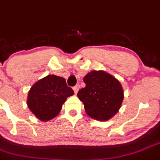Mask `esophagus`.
<instances>
[{
	"mask_svg": "<svg viewBox=\"0 0 160 160\" xmlns=\"http://www.w3.org/2000/svg\"><path fill=\"white\" fill-rule=\"evenodd\" d=\"M79 88H80V86H79L78 84H77L76 86H74V87H73V89H74L75 94H77V93H78V92L79 90Z\"/></svg>",
	"mask_w": 160,
	"mask_h": 160,
	"instance_id": "obj_1",
	"label": "esophagus"
}]
</instances>
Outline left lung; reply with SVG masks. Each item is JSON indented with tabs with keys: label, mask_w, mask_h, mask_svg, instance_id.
Here are the masks:
<instances>
[{
	"label": "left lung",
	"mask_w": 160,
	"mask_h": 160,
	"mask_svg": "<svg viewBox=\"0 0 160 160\" xmlns=\"http://www.w3.org/2000/svg\"><path fill=\"white\" fill-rule=\"evenodd\" d=\"M86 83L78 92L85 111L92 118L105 121L113 117L123 100L120 82L104 71H93L84 77Z\"/></svg>",
	"instance_id": "left-lung-1"
}]
</instances>
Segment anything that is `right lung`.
<instances>
[{
	"mask_svg": "<svg viewBox=\"0 0 160 160\" xmlns=\"http://www.w3.org/2000/svg\"><path fill=\"white\" fill-rule=\"evenodd\" d=\"M74 94L63 78L48 75L31 88L28 107L39 120L48 121L58 114L68 97Z\"/></svg>",
	"mask_w": 160,
	"mask_h": 160,
	"instance_id": "1",
	"label": "right lung"
}]
</instances>
